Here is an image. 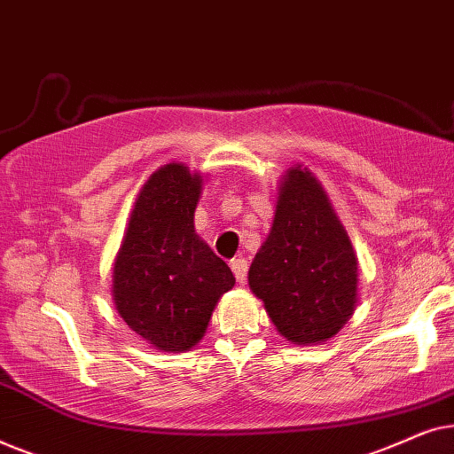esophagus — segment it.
<instances>
[{"mask_svg": "<svg viewBox=\"0 0 454 454\" xmlns=\"http://www.w3.org/2000/svg\"><path fill=\"white\" fill-rule=\"evenodd\" d=\"M231 270L235 278H238L239 285H246V278H247V260L246 258H235L231 260Z\"/></svg>", "mask_w": 454, "mask_h": 454, "instance_id": "34e87169", "label": "esophagus"}]
</instances>
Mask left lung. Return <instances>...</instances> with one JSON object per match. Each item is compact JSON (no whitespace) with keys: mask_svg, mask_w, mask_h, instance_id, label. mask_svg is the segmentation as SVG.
<instances>
[{"mask_svg":"<svg viewBox=\"0 0 454 454\" xmlns=\"http://www.w3.org/2000/svg\"><path fill=\"white\" fill-rule=\"evenodd\" d=\"M247 283L278 334L294 345L325 343L356 312L357 254L308 167L285 171L270 233L254 258Z\"/></svg>","mask_w":454,"mask_h":454,"instance_id":"8db88e82","label":"left lung"}]
</instances>
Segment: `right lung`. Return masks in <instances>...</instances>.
Returning <instances> with one entry per match:
<instances>
[{
	"label": "right lung",
	"instance_id": "right-lung-1",
	"mask_svg": "<svg viewBox=\"0 0 454 454\" xmlns=\"http://www.w3.org/2000/svg\"><path fill=\"white\" fill-rule=\"evenodd\" d=\"M204 177L184 163L159 167L136 198L111 275L123 322L159 351H190L207 333L229 266L200 239L194 213Z\"/></svg>",
	"mask_w": 454,
	"mask_h": 454
}]
</instances>
